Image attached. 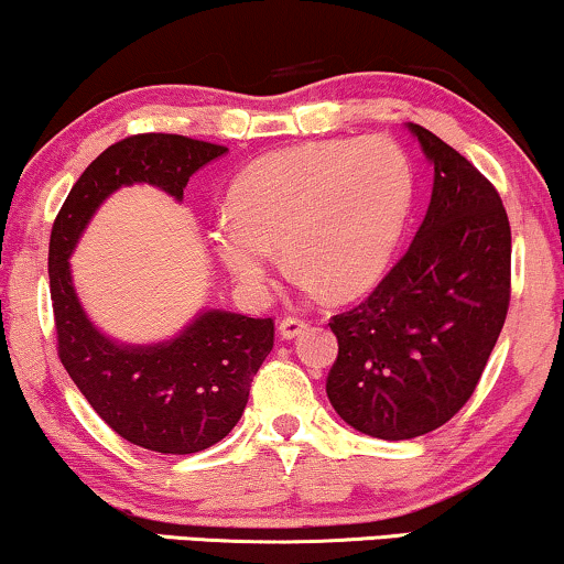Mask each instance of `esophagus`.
<instances>
[{"label": "esophagus", "instance_id": "34e87169", "mask_svg": "<svg viewBox=\"0 0 564 564\" xmlns=\"http://www.w3.org/2000/svg\"><path fill=\"white\" fill-rule=\"evenodd\" d=\"M303 330H307V323L303 318H284L280 321V326H276V334L284 341H292V338H297Z\"/></svg>", "mask_w": 564, "mask_h": 564}]
</instances>
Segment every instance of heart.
Wrapping results in <instances>:
<instances>
[{
  "label": "heart",
  "instance_id": "b5f03b06",
  "mask_svg": "<svg viewBox=\"0 0 564 564\" xmlns=\"http://www.w3.org/2000/svg\"><path fill=\"white\" fill-rule=\"evenodd\" d=\"M411 205L413 169L398 143L377 135L303 143L238 172L230 215L207 238L246 295H264L284 249L307 290L354 297L388 267Z\"/></svg>",
  "mask_w": 564,
  "mask_h": 564
}]
</instances>
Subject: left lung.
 Wrapping results in <instances>:
<instances>
[{
    "instance_id": "left-lung-1",
    "label": "left lung",
    "mask_w": 564,
    "mask_h": 564,
    "mask_svg": "<svg viewBox=\"0 0 564 564\" xmlns=\"http://www.w3.org/2000/svg\"><path fill=\"white\" fill-rule=\"evenodd\" d=\"M405 128L434 166L429 210L372 295L328 323L330 405L384 442L429 434L467 403L511 300V226L496 187L431 130Z\"/></svg>"
}]
</instances>
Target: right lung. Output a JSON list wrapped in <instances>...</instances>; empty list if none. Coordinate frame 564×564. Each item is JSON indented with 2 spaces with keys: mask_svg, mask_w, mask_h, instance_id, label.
Segmentation results:
<instances>
[{
  "mask_svg": "<svg viewBox=\"0 0 564 564\" xmlns=\"http://www.w3.org/2000/svg\"><path fill=\"white\" fill-rule=\"evenodd\" d=\"M226 153L223 145L184 135L126 138L84 169L51 230L58 357L99 419L151 452L195 454L230 434L249 403L253 375L274 346V323L203 307L164 341H118L84 311L68 259L95 213L120 187L151 184L182 203L189 176Z\"/></svg>",
  "mask_w": 564,
  "mask_h": 564,
  "instance_id": "add662e5",
  "label": "right lung"
}]
</instances>
